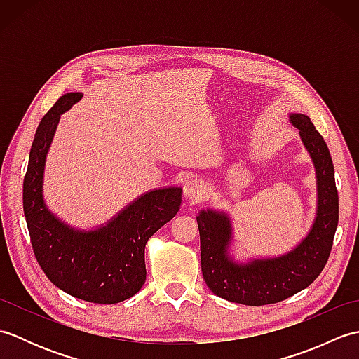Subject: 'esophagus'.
<instances>
[{
	"mask_svg": "<svg viewBox=\"0 0 359 359\" xmlns=\"http://www.w3.org/2000/svg\"><path fill=\"white\" fill-rule=\"evenodd\" d=\"M205 184L199 179L188 180L184 185V197L188 201H201L205 194Z\"/></svg>",
	"mask_w": 359,
	"mask_h": 359,
	"instance_id": "1",
	"label": "esophagus"
}]
</instances>
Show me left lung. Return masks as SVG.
I'll use <instances>...</instances> for the list:
<instances>
[{"instance_id": "left-lung-1", "label": "left lung", "mask_w": 359, "mask_h": 359, "mask_svg": "<svg viewBox=\"0 0 359 359\" xmlns=\"http://www.w3.org/2000/svg\"><path fill=\"white\" fill-rule=\"evenodd\" d=\"M288 121L316 174V212L309 233L284 255L253 256L238 261L233 255V222L225 210L207 208L196 216L201 233L202 274L219 297L243 306H265L284 301L313 282L330 256L338 226V191L329 148L306 114L290 112Z\"/></svg>"}]
</instances>
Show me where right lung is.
<instances>
[{
    "label": "right lung",
    "mask_w": 359,
    "mask_h": 359,
    "mask_svg": "<svg viewBox=\"0 0 359 359\" xmlns=\"http://www.w3.org/2000/svg\"><path fill=\"white\" fill-rule=\"evenodd\" d=\"M81 97L62 95L38 125L22 184V208L35 257L52 284L77 299L117 304L143 287L144 245L177 215L182 188L149 189L94 228H77L50 211L43 193L46 157L60 117Z\"/></svg>",
    "instance_id": "add662e5"
}]
</instances>
